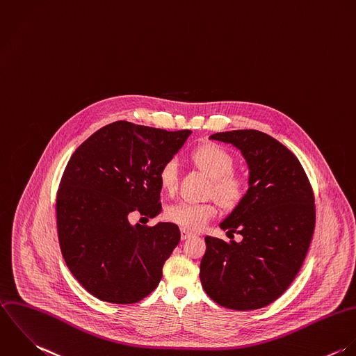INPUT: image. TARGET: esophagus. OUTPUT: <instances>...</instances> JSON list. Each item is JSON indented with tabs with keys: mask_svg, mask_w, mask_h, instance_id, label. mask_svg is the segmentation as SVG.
Segmentation results:
<instances>
[{
	"mask_svg": "<svg viewBox=\"0 0 356 356\" xmlns=\"http://www.w3.org/2000/svg\"><path fill=\"white\" fill-rule=\"evenodd\" d=\"M195 236V234L193 232H189V231H186V229H181V238L182 240H186V238H189V237Z\"/></svg>",
	"mask_w": 356,
	"mask_h": 356,
	"instance_id": "1",
	"label": "esophagus"
}]
</instances>
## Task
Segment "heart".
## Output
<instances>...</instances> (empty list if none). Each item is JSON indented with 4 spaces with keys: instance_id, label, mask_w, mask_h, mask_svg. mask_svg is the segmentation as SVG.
<instances>
[{
    "instance_id": "obj_1",
    "label": "heart",
    "mask_w": 356,
    "mask_h": 356,
    "mask_svg": "<svg viewBox=\"0 0 356 356\" xmlns=\"http://www.w3.org/2000/svg\"><path fill=\"white\" fill-rule=\"evenodd\" d=\"M192 159L195 163L213 178V191L222 203L234 206L240 202L244 195V181L231 174L234 170V157L224 147L216 143H206L199 146ZM159 181L163 189L174 192L178 184V163L171 159L165 161L159 172ZM217 216V206L211 202L193 203L178 202L165 210L168 221L182 227L184 229L199 231L204 228Z\"/></svg>"
}]
</instances>
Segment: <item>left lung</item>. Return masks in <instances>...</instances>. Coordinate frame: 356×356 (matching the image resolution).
I'll list each match as a JSON object with an SVG mask.
<instances>
[{
    "mask_svg": "<svg viewBox=\"0 0 356 356\" xmlns=\"http://www.w3.org/2000/svg\"><path fill=\"white\" fill-rule=\"evenodd\" d=\"M209 139L240 150L247 191L220 224L241 241L206 236L200 282L217 304L250 311L269 305L291 284L315 228V200L298 159L257 129L217 132Z\"/></svg>",
    "mask_w": 356,
    "mask_h": 356,
    "instance_id": "8db88e82",
    "label": "left lung"
}]
</instances>
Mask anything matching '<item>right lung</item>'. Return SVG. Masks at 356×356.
<instances>
[{
    "label": "right lung",
    "mask_w": 356,
    "mask_h": 356,
    "mask_svg": "<svg viewBox=\"0 0 356 356\" xmlns=\"http://www.w3.org/2000/svg\"><path fill=\"white\" fill-rule=\"evenodd\" d=\"M191 134L116 121L70 157L56 197L59 244L70 272L94 297L134 304L157 287L181 232L171 222L132 225L128 217L160 214V168Z\"/></svg>",
    "instance_id": "1"
}]
</instances>
